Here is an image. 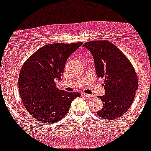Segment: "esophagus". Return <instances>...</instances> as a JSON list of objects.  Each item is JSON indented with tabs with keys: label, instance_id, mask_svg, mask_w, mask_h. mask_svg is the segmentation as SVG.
<instances>
[{
	"label": "esophagus",
	"instance_id": "1",
	"mask_svg": "<svg viewBox=\"0 0 151 151\" xmlns=\"http://www.w3.org/2000/svg\"><path fill=\"white\" fill-rule=\"evenodd\" d=\"M83 96H84V97L87 98V99H90V98L93 97V96L92 95H89V94H87V93H83Z\"/></svg>",
	"mask_w": 151,
	"mask_h": 151
}]
</instances>
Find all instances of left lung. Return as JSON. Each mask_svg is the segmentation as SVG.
Wrapping results in <instances>:
<instances>
[{"label": "left lung", "instance_id": "left-lung-1", "mask_svg": "<svg viewBox=\"0 0 151 151\" xmlns=\"http://www.w3.org/2000/svg\"><path fill=\"white\" fill-rule=\"evenodd\" d=\"M90 50L98 77L104 78L105 94L98 96L103 108L97 114L103 119H114L127 112L138 88L136 71L131 62L108 41H91L83 45Z\"/></svg>", "mask_w": 151, "mask_h": 151}]
</instances>
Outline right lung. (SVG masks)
<instances>
[{"label": "right lung", "instance_id": "1", "mask_svg": "<svg viewBox=\"0 0 151 151\" xmlns=\"http://www.w3.org/2000/svg\"><path fill=\"white\" fill-rule=\"evenodd\" d=\"M82 43H56L41 47L22 65L19 75V92L29 113L36 120L53 124L68 114L79 93H69L56 88L67 60Z\"/></svg>", "mask_w": 151, "mask_h": 151}]
</instances>
